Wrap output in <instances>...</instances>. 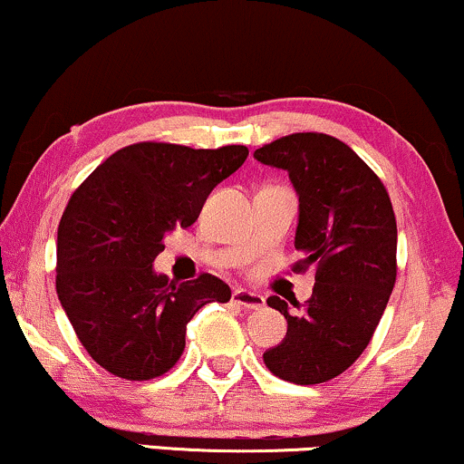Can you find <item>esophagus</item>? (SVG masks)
Masks as SVG:
<instances>
[{
  "mask_svg": "<svg viewBox=\"0 0 464 464\" xmlns=\"http://www.w3.org/2000/svg\"><path fill=\"white\" fill-rule=\"evenodd\" d=\"M232 302L247 310H260L265 306V297L260 295V293L247 291V288H237V291L232 293Z\"/></svg>",
  "mask_w": 464,
  "mask_h": 464,
  "instance_id": "1",
  "label": "esophagus"
}]
</instances>
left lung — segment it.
I'll list each match as a JSON object with an SVG mask.
<instances>
[{
    "instance_id": "1",
    "label": "left lung",
    "mask_w": 464,
    "mask_h": 464,
    "mask_svg": "<svg viewBox=\"0 0 464 464\" xmlns=\"http://www.w3.org/2000/svg\"><path fill=\"white\" fill-rule=\"evenodd\" d=\"M288 171L299 195L293 271L317 266L304 306L266 299L285 314L280 345L263 353L271 373L293 384H321L358 361L372 341L397 277V223L382 179L350 145L321 132L282 136L254 151Z\"/></svg>"
}]
</instances>
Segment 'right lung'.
<instances>
[{
	"mask_svg": "<svg viewBox=\"0 0 464 464\" xmlns=\"http://www.w3.org/2000/svg\"><path fill=\"white\" fill-rule=\"evenodd\" d=\"M249 150H193L143 140L114 151L71 195L58 226L56 293L84 350L123 380H154L182 356L187 324L226 282H169L151 263L162 238L193 226L210 190Z\"/></svg>",
	"mask_w": 464,
	"mask_h": 464,
	"instance_id": "right-lung-1",
	"label": "right lung"
}]
</instances>
